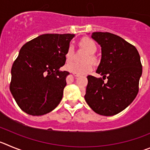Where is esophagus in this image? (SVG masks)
I'll return each instance as SVG.
<instances>
[{
    "instance_id": "1",
    "label": "esophagus",
    "mask_w": 150,
    "mask_h": 150,
    "mask_svg": "<svg viewBox=\"0 0 150 150\" xmlns=\"http://www.w3.org/2000/svg\"><path fill=\"white\" fill-rule=\"evenodd\" d=\"M73 75H74V76H75V77H76V78H78V77L80 76V75H76V74H73Z\"/></svg>"
}]
</instances>
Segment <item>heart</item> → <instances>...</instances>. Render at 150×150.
Masks as SVG:
<instances>
[{"instance_id":"1","label":"heart","mask_w":150,"mask_h":150,"mask_svg":"<svg viewBox=\"0 0 150 150\" xmlns=\"http://www.w3.org/2000/svg\"><path fill=\"white\" fill-rule=\"evenodd\" d=\"M80 45L82 48H84L87 52L88 54L86 56L85 60H94L95 57H94L93 54L96 52L97 49L96 44L95 42L91 39L88 38V37H84L82 39L80 42ZM74 47L72 44H70L68 46L66 52V60L67 62L70 61L72 60V54H73ZM66 69L68 70L69 72H72L76 75H85L87 74L91 71L92 68H93V65L90 61L85 62V63H77V62H71V63H68L66 65Z\"/></svg>"}]
</instances>
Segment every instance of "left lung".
Returning <instances> with one entry per match:
<instances>
[{
    "label": "left lung",
    "instance_id": "8db88e82",
    "mask_svg": "<svg viewBox=\"0 0 150 150\" xmlns=\"http://www.w3.org/2000/svg\"><path fill=\"white\" fill-rule=\"evenodd\" d=\"M92 38L102 48V58L96 73L102 78L87 76L84 98L96 114L114 116L133 102L142 75L137 48L120 36L108 32H94ZM107 78L108 82L103 80Z\"/></svg>",
    "mask_w": 150,
    "mask_h": 150
}]
</instances>
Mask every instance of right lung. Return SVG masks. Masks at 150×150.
Returning a JSON list of instances; mask_svg holds the SVG:
<instances>
[{"mask_svg":"<svg viewBox=\"0 0 150 150\" xmlns=\"http://www.w3.org/2000/svg\"><path fill=\"white\" fill-rule=\"evenodd\" d=\"M74 36L46 33L21 47L12 67L9 90L23 111L41 116L59 105L69 74L60 68L65 64L66 52Z\"/></svg>","mask_w":150,"mask_h":150,"instance_id":"1","label":"right lung"}]
</instances>
